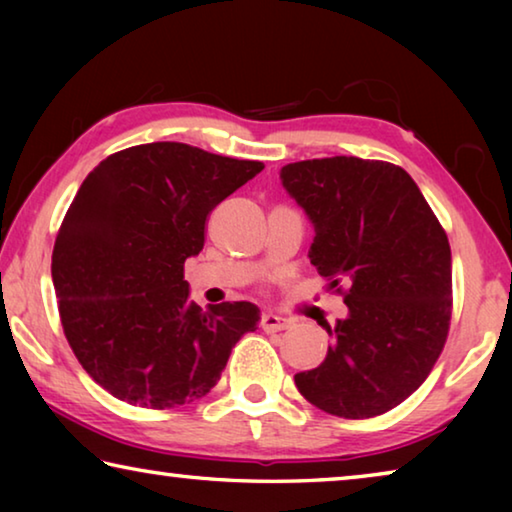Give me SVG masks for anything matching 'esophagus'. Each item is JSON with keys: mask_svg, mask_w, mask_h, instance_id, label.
Segmentation results:
<instances>
[{"mask_svg": "<svg viewBox=\"0 0 512 512\" xmlns=\"http://www.w3.org/2000/svg\"><path fill=\"white\" fill-rule=\"evenodd\" d=\"M259 325H262L264 332H282V329L289 327V320L273 314V311H268V314L262 316V323Z\"/></svg>", "mask_w": 512, "mask_h": 512, "instance_id": "obj_1", "label": "esophagus"}]
</instances>
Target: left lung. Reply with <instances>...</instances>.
Instances as JSON below:
<instances>
[{"mask_svg":"<svg viewBox=\"0 0 512 512\" xmlns=\"http://www.w3.org/2000/svg\"><path fill=\"white\" fill-rule=\"evenodd\" d=\"M316 237L311 264L348 316L325 325L327 357L296 375L307 402L345 420L395 409L420 388L452 320V250L445 228L397 164L334 155L282 167ZM349 287L345 288L344 284Z\"/></svg>","mask_w":512,"mask_h":512,"instance_id":"obj_1","label":"left lung"}]
</instances>
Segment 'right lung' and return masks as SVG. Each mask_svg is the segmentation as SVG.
<instances>
[{"instance_id":"add662e5","label":"right lung","mask_w":512,"mask_h":512,"mask_svg":"<svg viewBox=\"0 0 512 512\" xmlns=\"http://www.w3.org/2000/svg\"><path fill=\"white\" fill-rule=\"evenodd\" d=\"M264 169L180 142L117 151L94 167L60 223L51 277L65 339L117 400L173 409L221 379L235 343L259 323L250 302H189L185 259L207 216Z\"/></svg>"}]
</instances>
